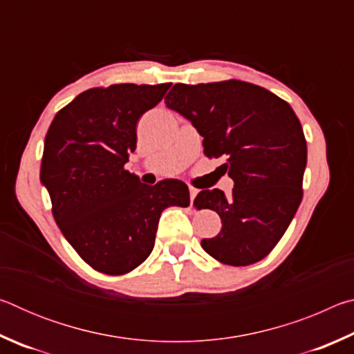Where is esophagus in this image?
Instances as JSON below:
<instances>
[{
    "mask_svg": "<svg viewBox=\"0 0 354 354\" xmlns=\"http://www.w3.org/2000/svg\"><path fill=\"white\" fill-rule=\"evenodd\" d=\"M189 192H190V201L194 203V200H195V196L198 195V189H194V187H190L189 189Z\"/></svg>",
    "mask_w": 354,
    "mask_h": 354,
    "instance_id": "esophagus-1",
    "label": "esophagus"
}]
</instances>
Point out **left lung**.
Here are the masks:
<instances>
[{"instance_id":"1","label":"left lung","mask_w":354,"mask_h":354,"mask_svg":"<svg viewBox=\"0 0 354 354\" xmlns=\"http://www.w3.org/2000/svg\"><path fill=\"white\" fill-rule=\"evenodd\" d=\"M203 137L207 158H223L234 189L201 190L195 207L212 209L221 231L203 239L207 254L227 266L266 257L290 225L303 198L308 148L292 107L267 88L243 81L175 84L165 97Z\"/></svg>"}]
</instances>
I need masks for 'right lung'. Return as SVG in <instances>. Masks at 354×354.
I'll return each mask as SVG.
<instances>
[{"mask_svg": "<svg viewBox=\"0 0 354 354\" xmlns=\"http://www.w3.org/2000/svg\"><path fill=\"white\" fill-rule=\"evenodd\" d=\"M171 84H113L88 88L56 113L45 137L40 181L64 237L88 266L123 274L153 251L160 214L189 206L178 179L145 185L124 170L136 127Z\"/></svg>", "mask_w": 354, "mask_h": 354, "instance_id": "1", "label": "right lung"}]
</instances>
